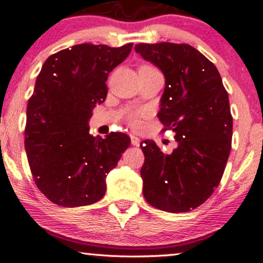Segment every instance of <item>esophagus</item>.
<instances>
[{
    "instance_id": "esophagus-1",
    "label": "esophagus",
    "mask_w": 263,
    "mask_h": 263,
    "mask_svg": "<svg viewBox=\"0 0 263 263\" xmlns=\"http://www.w3.org/2000/svg\"><path fill=\"white\" fill-rule=\"evenodd\" d=\"M140 138L137 137V136H135V135H131V143L134 144V146H138V144H140Z\"/></svg>"
}]
</instances>
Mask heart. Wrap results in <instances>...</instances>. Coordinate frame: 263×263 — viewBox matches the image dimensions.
<instances>
[{"label":"heart","instance_id":"heart-1","mask_svg":"<svg viewBox=\"0 0 263 263\" xmlns=\"http://www.w3.org/2000/svg\"><path fill=\"white\" fill-rule=\"evenodd\" d=\"M144 68H152V66H148V65H143ZM144 115V111L142 110H137V111H131L128 115V121L131 123L132 126H138L140 125V119L142 116Z\"/></svg>","mask_w":263,"mask_h":263}]
</instances>
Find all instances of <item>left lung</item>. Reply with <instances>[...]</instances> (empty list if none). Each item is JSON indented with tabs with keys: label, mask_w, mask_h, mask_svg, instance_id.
<instances>
[{
	"label": "left lung",
	"mask_w": 263,
	"mask_h": 263,
	"mask_svg": "<svg viewBox=\"0 0 263 263\" xmlns=\"http://www.w3.org/2000/svg\"><path fill=\"white\" fill-rule=\"evenodd\" d=\"M136 53L164 75L158 117L176 132L177 148L163 153L155 141L141 143L147 203L168 213H186L214 193L231 149L229 95L216 66L188 44H136Z\"/></svg>",
	"instance_id": "left-lung-1"
}]
</instances>
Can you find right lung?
Instances as JSON below:
<instances>
[{"label":"right lung","mask_w":263,"mask_h":263,"mask_svg":"<svg viewBox=\"0 0 263 263\" xmlns=\"http://www.w3.org/2000/svg\"><path fill=\"white\" fill-rule=\"evenodd\" d=\"M119 48L77 44L44 62L27 105L25 147L38 189L64 208L85 206L106 192V176L131 143L127 135L89 134V120L107 95L108 73L128 57Z\"/></svg>","instance_id":"add662e5"}]
</instances>
